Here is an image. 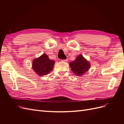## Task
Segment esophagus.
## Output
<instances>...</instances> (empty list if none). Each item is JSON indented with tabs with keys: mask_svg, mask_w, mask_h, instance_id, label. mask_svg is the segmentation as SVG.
<instances>
[{
	"mask_svg": "<svg viewBox=\"0 0 124 124\" xmlns=\"http://www.w3.org/2000/svg\"><path fill=\"white\" fill-rule=\"evenodd\" d=\"M62 61L63 62H68V59H63V60H62Z\"/></svg>",
	"mask_w": 124,
	"mask_h": 124,
	"instance_id": "esophagus-1",
	"label": "esophagus"
}]
</instances>
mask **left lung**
<instances>
[{"mask_svg": "<svg viewBox=\"0 0 124 124\" xmlns=\"http://www.w3.org/2000/svg\"><path fill=\"white\" fill-rule=\"evenodd\" d=\"M69 65L73 73L78 76L83 75L84 73L88 71L91 66L89 62L81 55L78 56L76 60L71 62Z\"/></svg>", "mask_w": 124, "mask_h": 124, "instance_id": "left-lung-1", "label": "left lung"}]
</instances>
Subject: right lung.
I'll return each mask as SVG.
<instances>
[{
    "label": "right lung",
    "instance_id": "obj_1",
    "mask_svg": "<svg viewBox=\"0 0 124 124\" xmlns=\"http://www.w3.org/2000/svg\"><path fill=\"white\" fill-rule=\"evenodd\" d=\"M54 65V61L51 60L48 56L43 54L40 57L33 61L32 69L39 76L46 75L52 70Z\"/></svg>",
    "mask_w": 124,
    "mask_h": 124
}]
</instances>
